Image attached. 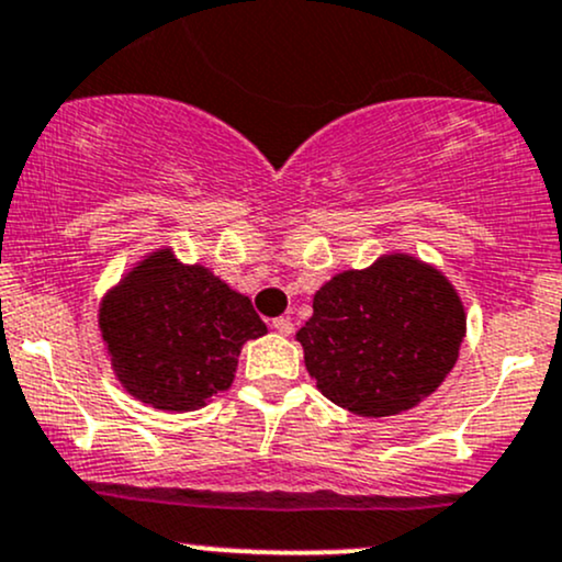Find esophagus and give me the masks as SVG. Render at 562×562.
Here are the masks:
<instances>
[{"label": "esophagus", "mask_w": 562, "mask_h": 562, "mask_svg": "<svg viewBox=\"0 0 562 562\" xmlns=\"http://www.w3.org/2000/svg\"><path fill=\"white\" fill-rule=\"evenodd\" d=\"M271 328L280 333V336H291L293 323H291V317H277V319H271Z\"/></svg>", "instance_id": "34e87169"}]
</instances>
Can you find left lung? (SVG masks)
<instances>
[{
	"mask_svg": "<svg viewBox=\"0 0 562 562\" xmlns=\"http://www.w3.org/2000/svg\"><path fill=\"white\" fill-rule=\"evenodd\" d=\"M467 336L464 301L411 252L333 274L295 333L317 390L357 416L416 408L446 381Z\"/></svg>",
	"mask_w": 562,
	"mask_h": 562,
	"instance_id": "1",
	"label": "left lung"
}]
</instances>
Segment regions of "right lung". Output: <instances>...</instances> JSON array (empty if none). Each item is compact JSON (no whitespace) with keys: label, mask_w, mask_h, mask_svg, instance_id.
<instances>
[{"label":"right lung","mask_w":562,"mask_h":562,"mask_svg":"<svg viewBox=\"0 0 562 562\" xmlns=\"http://www.w3.org/2000/svg\"><path fill=\"white\" fill-rule=\"evenodd\" d=\"M98 330L122 390L157 411L187 413L229 390L245 341L267 325L211 269L154 248L103 295Z\"/></svg>","instance_id":"right-lung-1"}]
</instances>
